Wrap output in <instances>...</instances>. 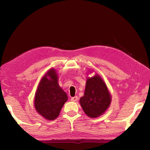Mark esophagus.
Wrapping results in <instances>:
<instances>
[{
  "label": "esophagus",
  "instance_id": "34e87169",
  "mask_svg": "<svg viewBox=\"0 0 150 150\" xmlns=\"http://www.w3.org/2000/svg\"><path fill=\"white\" fill-rule=\"evenodd\" d=\"M77 100H78V97L76 96L71 98V101H77Z\"/></svg>",
  "mask_w": 150,
  "mask_h": 150
}]
</instances>
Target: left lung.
I'll return each instance as SVG.
<instances>
[{
  "label": "left lung",
  "mask_w": 150,
  "mask_h": 150,
  "mask_svg": "<svg viewBox=\"0 0 150 150\" xmlns=\"http://www.w3.org/2000/svg\"><path fill=\"white\" fill-rule=\"evenodd\" d=\"M111 100L112 96L107 86L99 75L87 78L84 96L80 99V105L86 115L96 118L103 114Z\"/></svg>",
  "instance_id": "left-lung-1"
}]
</instances>
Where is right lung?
<instances>
[{"label":"right lung","instance_id":"right-lung-1","mask_svg":"<svg viewBox=\"0 0 150 150\" xmlns=\"http://www.w3.org/2000/svg\"><path fill=\"white\" fill-rule=\"evenodd\" d=\"M67 93L58 84L55 69L49 70L39 82L34 98V106L39 115L48 120L56 119L67 101Z\"/></svg>","mask_w":150,"mask_h":150}]
</instances>
